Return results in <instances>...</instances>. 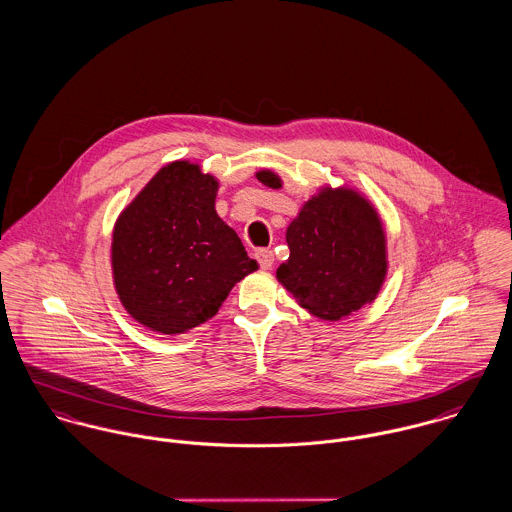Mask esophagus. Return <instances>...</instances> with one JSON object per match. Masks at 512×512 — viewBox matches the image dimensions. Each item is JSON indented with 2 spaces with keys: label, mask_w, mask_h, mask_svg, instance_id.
Instances as JSON below:
<instances>
[{
  "label": "esophagus",
  "mask_w": 512,
  "mask_h": 512,
  "mask_svg": "<svg viewBox=\"0 0 512 512\" xmlns=\"http://www.w3.org/2000/svg\"><path fill=\"white\" fill-rule=\"evenodd\" d=\"M256 260H258V264H260L262 270H270V268L274 266V254H272V250H266V248L258 250V252H256Z\"/></svg>",
  "instance_id": "esophagus-1"
}]
</instances>
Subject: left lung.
I'll use <instances>...</instances> for the list:
<instances>
[{"mask_svg":"<svg viewBox=\"0 0 512 512\" xmlns=\"http://www.w3.org/2000/svg\"><path fill=\"white\" fill-rule=\"evenodd\" d=\"M258 181L280 189L272 171ZM290 258L278 280L321 319H341L372 301L386 276V238L372 205L351 189H325L309 199L286 232Z\"/></svg>","mask_w":512,"mask_h":512,"instance_id":"1","label":"left lung"}]
</instances>
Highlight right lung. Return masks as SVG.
Returning a JSON list of instances; mask_svg holds the SVG:
<instances>
[{
    "label": "right lung",
    "mask_w": 512,
    "mask_h": 512,
    "mask_svg": "<svg viewBox=\"0 0 512 512\" xmlns=\"http://www.w3.org/2000/svg\"><path fill=\"white\" fill-rule=\"evenodd\" d=\"M219 183L199 165L159 169L114 226L112 270L128 313L153 331L185 333L258 270L215 211Z\"/></svg>",
    "instance_id": "obj_1"
}]
</instances>
